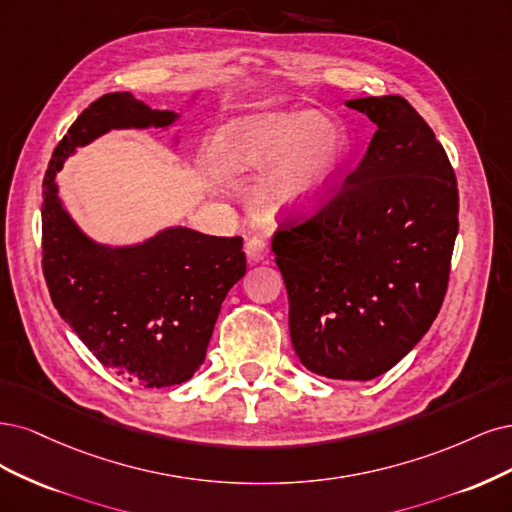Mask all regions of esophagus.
Instances as JSON below:
<instances>
[{"label": "esophagus", "mask_w": 512, "mask_h": 512, "mask_svg": "<svg viewBox=\"0 0 512 512\" xmlns=\"http://www.w3.org/2000/svg\"><path fill=\"white\" fill-rule=\"evenodd\" d=\"M244 253H246V259H249V263H261L263 259H268V242L263 238H249L244 242Z\"/></svg>", "instance_id": "34e87169"}]
</instances>
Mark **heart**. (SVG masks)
Here are the masks:
<instances>
[{"mask_svg": "<svg viewBox=\"0 0 512 512\" xmlns=\"http://www.w3.org/2000/svg\"><path fill=\"white\" fill-rule=\"evenodd\" d=\"M346 155L342 127L319 112H268L232 121L210 148L227 176L263 172L257 195L272 210L310 204L325 191Z\"/></svg>", "mask_w": 512, "mask_h": 512, "instance_id": "1", "label": "heart"}]
</instances>
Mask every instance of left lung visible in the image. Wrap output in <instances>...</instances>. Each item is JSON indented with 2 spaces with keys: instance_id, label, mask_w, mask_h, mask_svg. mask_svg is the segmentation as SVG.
I'll list each match as a JSON object with an SVG mask.
<instances>
[{
  "instance_id": "obj_1",
  "label": "left lung",
  "mask_w": 512,
  "mask_h": 512,
  "mask_svg": "<svg viewBox=\"0 0 512 512\" xmlns=\"http://www.w3.org/2000/svg\"><path fill=\"white\" fill-rule=\"evenodd\" d=\"M346 106L376 125L336 195L272 240L295 355L319 376L372 381L408 355L447 293L457 183L442 144L400 95Z\"/></svg>"
}]
</instances>
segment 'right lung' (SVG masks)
<instances>
[{
	"label": "right lung",
	"instance_id": "add662e5",
	"mask_svg": "<svg viewBox=\"0 0 512 512\" xmlns=\"http://www.w3.org/2000/svg\"><path fill=\"white\" fill-rule=\"evenodd\" d=\"M178 119L131 93L102 95L57 144L42 185V270L57 312L100 364L148 389L185 383L204 364L225 295L246 272L242 238L172 225L134 244L97 242L55 178L76 148L110 129H168Z\"/></svg>",
	"mask_w": 512,
	"mask_h": 512
}]
</instances>
